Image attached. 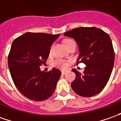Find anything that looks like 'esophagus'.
<instances>
[{"instance_id":"1","label":"esophagus","mask_w":121,"mask_h":121,"mask_svg":"<svg viewBox=\"0 0 121 121\" xmlns=\"http://www.w3.org/2000/svg\"><path fill=\"white\" fill-rule=\"evenodd\" d=\"M61 73H62V74H63V75H65V74L67 73V71H61Z\"/></svg>"}]
</instances>
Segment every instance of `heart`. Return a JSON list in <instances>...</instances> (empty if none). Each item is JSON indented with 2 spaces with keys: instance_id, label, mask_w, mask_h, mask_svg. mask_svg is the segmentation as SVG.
<instances>
[{
  "instance_id": "1",
  "label": "heart",
  "mask_w": 121,
  "mask_h": 121,
  "mask_svg": "<svg viewBox=\"0 0 121 121\" xmlns=\"http://www.w3.org/2000/svg\"><path fill=\"white\" fill-rule=\"evenodd\" d=\"M65 42V46H67L68 45L71 44V43H73L75 42L73 40H71V39H67L64 41ZM54 65L55 67H56L60 68V69H65L69 67V63L67 62H66L65 60H61V59H58L56 60H55L54 62Z\"/></svg>"
}]
</instances>
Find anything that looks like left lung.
I'll return each mask as SVG.
<instances>
[{"mask_svg": "<svg viewBox=\"0 0 121 121\" xmlns=\"http://www.w3.org/2000/svg\"><path fill=\"white\" fill-rule=\"evenodd\" d=\"M64 35L76 41L80 52L77 64L86 65L83 75L72 69L76 75L71 83L73 90L83 97L98 94L107 84L114 66V49L109 35L95 27H77Z\"/></svg>", "mask_w": 121, "mask_h": 121, "instance_id": "obj_1", "label": "left lung"}]
</instances>
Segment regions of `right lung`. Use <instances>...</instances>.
Instances as JSON below:
<instances>
[{"label":"right lung","instance_id":"add662e5","mask_svg":"<svg viewBox=\"0 0 121 121\" xmlns=\"http://www.w3.org/2000/svg\"><path fill=\"white\" fill-rule=\"evenodd\" d=\"M60 34L27 32L13 41L8 56V65L17 90L26 98L43 101L53 94L61 75L57 69L41 71L46 62L50 47Z\"/></svg>","mask_w":121,"mask_h":121}]
</instances>
